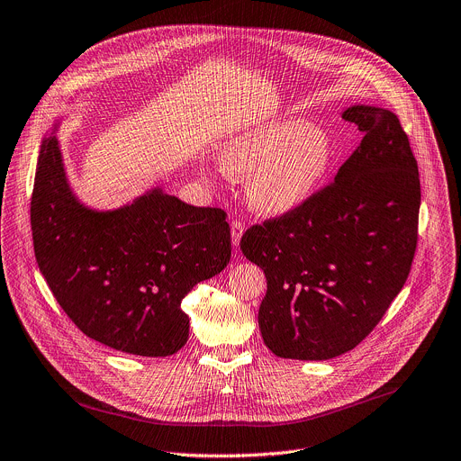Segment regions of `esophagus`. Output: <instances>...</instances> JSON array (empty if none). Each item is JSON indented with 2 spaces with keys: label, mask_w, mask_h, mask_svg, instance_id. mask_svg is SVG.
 Instances as JSON below:
<instances>
[{
  "label": "esophagus",
  "mask_w": 461,
  "mask_h": 461,
  "mask_svg": "<svg viewBox=\"0 0 461 461\" xmlns=\"http://www.w3.org/2000/svg\"><path fill=\"white\" fill-rule=\"evenodd\" d=\"M230 228H231V244L239 246V242L242 239V233H244V226H242L240 221H231Z\"/></svg>",
  "instance_id": "obj_1"
}]
</instances>
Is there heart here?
Returning <instances> with one entry per match:
<instances>
[{
  "label": "heart",
  "mask_w": 461,
  "mask_h": 461,
  "mask_svg": "<svg viewBox=\"0 0 461 461\" xmlns=\"http://www.w3.org/2000/svg\"><path fill=\"white\" fill-rule=\"evenodd\" d=\"M334 160V139L301 116L251 125L221 148L224 171L250 175L248 203L268 217L290 215L306 206L330 175Z\"/></svg>",
  "instance_id": "heart-1"
}]
</instances>
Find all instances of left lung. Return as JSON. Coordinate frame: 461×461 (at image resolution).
<instances>
[{
	"label": "left lung",
	"mask_w": 461,
	"mask_h": 461,
	"mask_svg": "<svg viewBox=\"0 0 461 461\" xmlns=\"http://www.w3.org/2000/svg\"><path fill=\"white\" fill-rule=\"evenodd\" d=\"M341 116L365 137L334 184L240 239L268 281L262 339L285 359L324 361L356 348L402 292L416 251L420 173L398 116L361 104Z\"/></svg>",
	"instance_id": "left-lung-1"
}]
</instances>
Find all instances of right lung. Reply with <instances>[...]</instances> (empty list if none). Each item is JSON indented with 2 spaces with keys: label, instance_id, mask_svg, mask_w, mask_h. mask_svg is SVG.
Here are the masks:
<instances>
[{
  "label": "right lung",
  "instance_id": "1",
  "mask_svg": "<svg viewBox=\"0 0 461 461\" xmlns=\"http://www.w3.org/2000/svg\"><path fill=\"white\" fill-rule=\"evenodd\" d=\"M47 131L36 164L31 228L40 272L80 330L118 352L166 357L189 336L185 294L231 257L226 213L153 185L118 208L86 204Z\"/></svg>",
  "mask_w": 461,
  "mask_h": 461
}]
</instances>
